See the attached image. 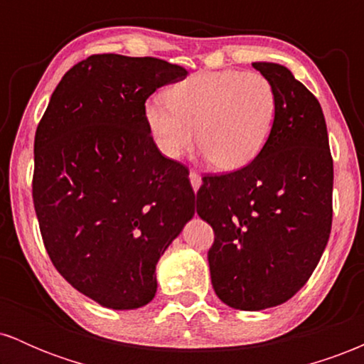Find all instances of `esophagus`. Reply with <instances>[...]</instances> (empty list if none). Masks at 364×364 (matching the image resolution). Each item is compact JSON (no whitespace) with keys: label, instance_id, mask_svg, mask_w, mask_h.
I'll return each mask as SVG.
<instances>
[{"label":"esophagus","instance_id":"esophagus-1","mask_svg":"<svg viewBox=\"0 0 364 364\" xmlns=\"http://www.w3.org/2000/svg\"><path fill=\"white\" fill-rule=\"evenodd\" d=\"M190 181H191V186H193V190L196 191L200 188V185H202V176H200L196 171L191 169L190 171Z\"/></svg>","mask_w":364,"mask_h":364}]
</instances>
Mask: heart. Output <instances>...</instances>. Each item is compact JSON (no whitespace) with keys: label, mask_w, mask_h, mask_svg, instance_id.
<instances>
[{"label":"heart","mask_w":364,"mask_h":364,"mask_svg":"<svg viewBox=\"0 0 364 364\" xmlns=\"http://www.w3.org/2000/svg\"><path fill=\"white\" fill-rule=\"evenodd\" d=\"M168 104H145V123L156 145L169 159L193 145L210 168L235 173L265 149L279 109L277 92L262 73L207 70L174 83Z\"/></svg>","instance_id":"heart-1"}]
</instances>
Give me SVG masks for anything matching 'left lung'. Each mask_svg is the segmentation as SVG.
Returning <instances> with one entry per match:
<instances>
[{"instance_id": "obj_1", "label": "left lung", "mask_w": 364, "mask_h": 364, "mask_svg": "<svg viewBox=\"0 0 364 364\" xmlns=\"http://www.w3.org/2000/svg\"><path fill=\"white\" fill-rule=\"evenodd\" d=\"M279 99L275 124L250 166L207 174L196 214L214 229L210 279L220 301L258 311L311 277L332 229L333 161L320 102L286 66L253 63Z\"/></svg>"}]
</instances>
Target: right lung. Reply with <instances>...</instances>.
Here are the masks:
<instances>
[{"label":"right lung","instance_id":"1","mask_svg":"<svg viewBox=\"0 0 364 364\" xmlns=\"http://www.w3.org/2000/svg\"><path fill=\"white\" fill-rule=\"evenodd\" d=\"M186 75L157 58L92 54L37 124L32 198L46 252L112 310L152 301L159 258L195 214L188 168L162 156L145 123V101Z\"/></svg>","mask_w":364,"mask_h":364}]
</instances>
